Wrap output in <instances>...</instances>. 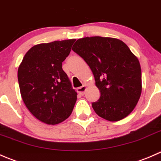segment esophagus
Masks as SVG:
<instances>
[{"label": "esophagus", "instance_id": "esophagus-1", "mask_svg": "<svg viewBox=\"0 0 161 161\" xmlns=\"http://www.w3.org/2000/svg\"><path fill=\"white\" fill-rule=\"evenodd\" d=\"M86 89H87V87H86L85 85H83L82 87H78V88L77 89V92H78L79 95H84V92H85V91H86Z\"/></svg>", "mask_w": 161, "mask_h": 161}]
</instances>
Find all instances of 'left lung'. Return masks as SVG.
<instances>
[{"label":"left lung","mask_w":161,"mask_h":161,"mask_svg":"<svg viewBox=\"0 0 161 161\" xmlns=\"http://www.w3.org/2000/svg\"><path fill=\"white\" fill-rule=\"evenodd\" d=\"M72 50L91 68L101 92L92 103L95 112L109 121L129 115L142 93V71L128 45L116 38L92 36L77 40Z\"/></svg>","instance_id":"left-lung-1"}]
</instances>
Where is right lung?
<instances>
[{
	"instance_id": "1",
	"label": "right lung",
	"mask_w": 161,
	"mask_h": 161,
	"mask_svg": "<svg viewBox=\"0 0 161 161\" xmlns=\"http://www.w3.org/2000/svg\"><path fill=\"white\" fill-rule=\"evenodd\" d=\"M75 39L56 41L32 47L18 69L20 93L30 112L40 121L57 125L70 116L77 101L62 63Z\"/></svg>"
}]
</instances>
